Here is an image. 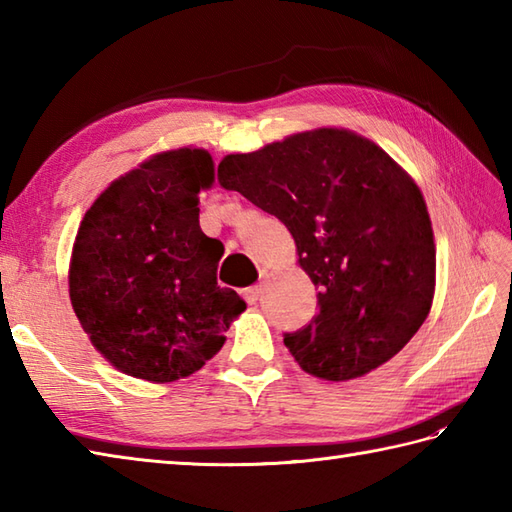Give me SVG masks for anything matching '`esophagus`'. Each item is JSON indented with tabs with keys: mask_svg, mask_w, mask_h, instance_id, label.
Instances as JSON below:
<instances>
[{
	"mask_svg": "<svg viewBox=\"0 0 512 512\" xmlns=\"http://www.w3.org/2000/svg\"><path fill=\"white\" fill-rule=\"evenodd\" d=\"M262 290H264V286H262V284L248 286V288H244V299H246L248 303H255V301L259 299V295H262Z\"/></svg>",
	"mask_w": 512,
	"mask_h": 512,
	"instance_id": "obj_1",
	"label": "esophagus"
}]
</instances>
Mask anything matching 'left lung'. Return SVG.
Returning <instances> with one entry per match:
<instances>
[{
  "mask_svg": "<svg viewBox=\"0 0 512 512\" xmlns=\"http://www.w3.org/2000/svg\"><path fill=\"white\" fill-rule=\"evenodd\" d=\"M217 182L275 215L319 288V314L284 343L303 372L350 380L387 363L427 319L436 246L427 204L372 140L314 129L231 154Z\"/></svg>",
  "mask_w": 512,
  "mask_h": 512,
  "instance_id": "obj_1",
  "label": "left lung"
}]
</instances>
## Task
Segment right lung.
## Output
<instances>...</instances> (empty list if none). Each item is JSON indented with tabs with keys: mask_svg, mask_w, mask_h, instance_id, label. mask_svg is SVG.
<instances>
[{
	"mask_svg": "<svg viewBox=\"0 0 512 512\" xmlns=\"http://www.w3.org/2000/svg\"><path fill=\"white\" fill-rule=\"evenodd\" d=\"M213 178L209 151H162L114 180L79 226L72 308L96 350L127 376H191L246 310L235 290L217 286L224 246L200 228L198 193Z\"/></svg>",
	"mask_w": 512,
	"mask_h": 512,
	"instance_id": "add662e5",
	"label": "right lung"
}]
</instances>
